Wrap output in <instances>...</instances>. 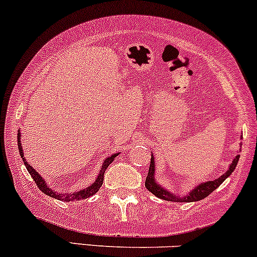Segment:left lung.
Wrapping results in <instances>:
<instances>
[{
	"instance_id": "left-lung-1",
	"label": "left lung",
	"mask_w": 257,
	"mask_h": 257,
	"mask_svg": "<svg viewBox=\"0 0 257 257\" xmlns=\"http://www.w3.org/2000/svg\"><path fill=\"white\" fill-rule=\"evenodd\" d=\"M238 160H239V154H237V156L234 157L232 163L228 166L227 171L225 172V174H222L220 177L214 179V181H207L197 184L194 189H191L189 193L187 194V195H177V194H174L171 193V191H169L168 189H165V188L162 187V185L156 181V160H154V156L152 153L150 169H148V174L146 177V182H145V185H146L148 191H151L154 196L159 197V199L166 201H174V202H195V201L205 199V197L208 196L212 191L217 189L219 185H220L228 176L232 174L233 170L236 169Z\"/></svg>"
}]
</instances>
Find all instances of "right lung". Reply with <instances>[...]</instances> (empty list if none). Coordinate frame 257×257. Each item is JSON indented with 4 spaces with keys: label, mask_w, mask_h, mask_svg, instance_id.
Wrapping results in <instances>:
<instances>
[{
    "label": "right lung",
    "mask_w": 257,
    "mask_h": 257,
    "mask_svg": "<svg viewBox=\"0 0 257 257\" xmlns=\"http://www.w3.org/2000/svg\"><path fill=\"white\" fill-rule=\"evenodd\" d=\"M18 147H19V153H20L21 158H23V160H24V164H25V166H26L27 171H29L31 177L33 178V181H35L37 185H38L39 189L42 190L44 194H46L48 196L54 197V199H57V200H61V201H68V202H69V201H79V200L87 199V197L94 195V194L97 193L99 189H100L101 184H103L104 174H105V171H106L107 166H109L110 164L113 162V159H115L117 156H118V153H113L112 156L107 157V158L104 159L103 164H101V168H100V171H99L98 177L95 178V181L93 182V183H92L91 185H88L87 188L75 191V193H57L56 190H54L52 188L49 187V184L46 183L45 179L43 178L42 176H40L38 172H37L36 170L33 169L32 166H31L30 164L26 162V159L24 158V151H23V146H21V133H20V131L18 132Z\"/></svg>",
    "instance_id": "add662e5"
}]
</instances>
